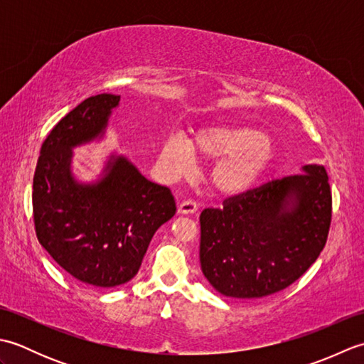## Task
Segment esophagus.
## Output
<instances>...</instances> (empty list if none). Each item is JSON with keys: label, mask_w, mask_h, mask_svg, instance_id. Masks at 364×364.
Masks as SVG:
<instances>
[{"label": "esophagus", "mask_w": 364, "mask_h": 364, "mask_svg": "<svg viewBox=\"0 0 364 364\" xmlns=\"http://www.w3.org/2000/svg\"><path fill=\"white\" fill-rule=\"evenodd\" d=\"M198 210V205L194 202V200H183L178 205V213L180 214H194Z\"/></svg>", "instance_id": "esophagus-1"}]
</instances>
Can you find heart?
Returning <instances> with one entry per match:
<instances>
[{
    "mask_svg": "<svg viewBox=\"0 0 364 364\" xmlns=\"http://www.w3.org/2000/svg\"><path fill=\"white\" fill-rule=\"evenodd\" d=\"M194 150L205 159H218L210 181L220 197L249 191L274 159V144L266 131L245 123H215L198 129L194 142L181 134L168 136L161 145L159 162L170 175H183L194 166Z\"/></svg>",
    "mask_w": 364,
    "mask_h": 364,
    "instance_id": "heart-1",
    "label": "heart"
}]
</instances>
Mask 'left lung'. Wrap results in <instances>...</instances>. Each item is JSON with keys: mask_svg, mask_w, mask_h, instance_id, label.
Here are the masks:
<instances>
[{"mask_svg": "<svg viewBox=\"0 0 364 364\" xmlns=\"http://www.w3.org/2000/svg\"><path fill=\"white\" fill-rule=\"evenodd\" d=\"M331 192L323 166L269 181L200 214V264L222 296L259 299L304 275L327 242Z\"/></svg>", "mask_w": 364, "mask_h": 364, "instance_id": "1", "label": "left lung"}]
</instances>
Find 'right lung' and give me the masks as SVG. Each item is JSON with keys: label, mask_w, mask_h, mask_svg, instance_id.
Masks as SVG:
<instances>
[{"label": "right lung", "mask_w": 364, "mask_h": 364, "mask_svg": "<svg viewBox=\"0 0 364 364\" xmlns=\"http://www.w3.org/2000/svg\"><path fill=\"white\" fill-rule=\"evenodd\" d=\"M120 95L84 100L51 129L33 183L38 242L65 272L95 288L129 282L156 230L175 215L172 192L122 154H109L97 181L72 172L73 149L105 136Z\"/></svg>", "instance_id": "add662e5"}]
</instances>
